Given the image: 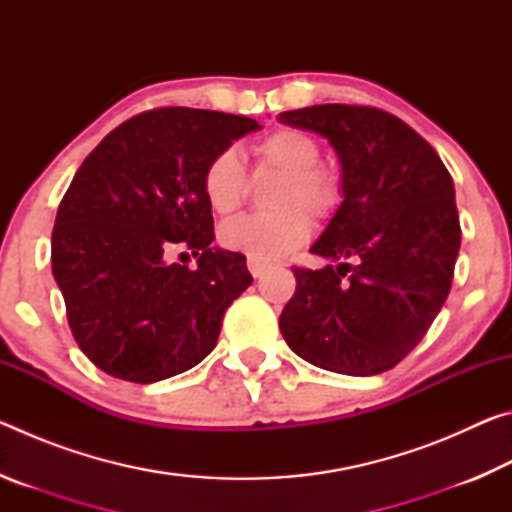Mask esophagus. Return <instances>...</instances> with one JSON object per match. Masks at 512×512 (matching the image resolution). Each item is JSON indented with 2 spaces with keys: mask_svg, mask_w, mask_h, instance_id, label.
Masks as SVG:
<instances>
[{
  "mask_svg": "<svg viewBox=\"0 0 512 512\" xmlns=\"http://www.w3.org/2000/svg\"><path fill=\"white\" fill-rule=\"evenodd\" d=\"M273 264L271 262H268V259H262V257H253V255H250L248 257V271L250 273H253V277H262L266 271H268V268H271Z\"/></svg>",
  "mask_w": 512,
  "mask_h": 512,
  "instance_id": "1",
  "label": "esophagus"
}]
</instances>
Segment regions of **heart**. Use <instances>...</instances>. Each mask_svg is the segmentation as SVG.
Segmentation results:
<instances>
[{
    "instance_id": "b5f03b06",
    "label": "heart",
    "mask_w": 512,
    "mask_h": 512,
    "mask_svg": "<svg viewBox=\"0 0 512 512\" xmlns=\"http://www.w3.org/2000/svg\"><path fill=\"white\" fill-rule=\"evenodd\" d=\"M250 151L259 169L284 173L273 205L280 207L266 214H244L221 225L219 241L235 253L273 259L302 246L309 237L314 219H329L341 205V183L332 171L320 167L323 151L314 137L298 128H277ZM248 189L246 167L239 153L225 149L207 162L203 171V194L216 214H232L244 203ZM303 209L300 211L299 207Z\"/></svg>"
}]
</instances>
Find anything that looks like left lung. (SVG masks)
Instances as JSON below:
<instances>
[{
	"mask_svg": "<svg viewBox=\"0 0 512 512\" xmlns=\"http://www.w3.org/2000/svg\"><path fill=\"white\" fill-rule=\"evenodd\" d=\"M280 121L327 137L343 167V203L311 246L329 264L291 268L284 341L341 375L391 370L452 289L461 248L452 176L433 146L386 110L323 103L282 112Z\"/></svg>",
	"mask_w": 512,
	"mask_h": 512,
	"instance_id": "8db88e82",
	"label": "left lung"
}]
</instances>
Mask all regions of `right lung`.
I'll return each mask as SVG.
<instances>
[{
  "instance_id": "add662e5",
  "label": "right lung",
  "mask_w": 512,
  "mask_h": 512,
  "mask_svg": "<svg viewBox=\"0 0 512 512\" xmlns=\"http://www.w3.org/2000/svg\"><path fill=\"white\" fill-rule=\"evenodd\" d=\"M257 128L214 110H146L76 171L51 232V271L76 343L110 377L153 384L194 368L253 284L244 255L210 246L203 171ZM178 247L199 257L196 269L166 262Z\"/></svg>"
}]
</instances>
